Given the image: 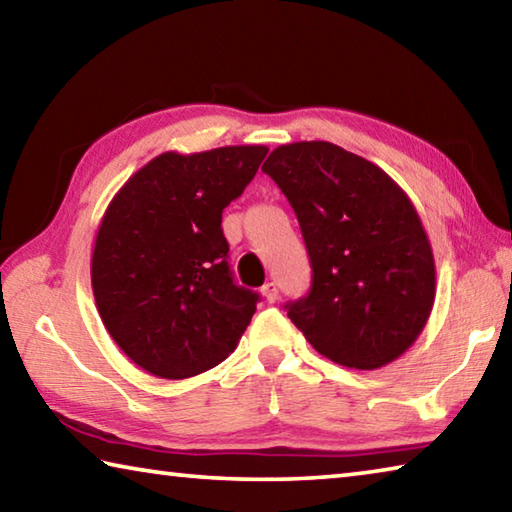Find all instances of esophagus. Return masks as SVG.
I'll use <instances>...</instances> for the list:
<instances>
[{
    "label": "esophagus",
    "instance_id": "34e87169",
    "mask_svg": "<svg viewBox=\"0 0 512 512\" xmlns=\"http://www.w3.org/2000/svg\"><path fill=\"white\" fill-rule=\"evenodd\" d=\"M262 296L266 298V302H275L280 298V291H277V284L275 282H266L262 287Z\"/></svg>",
    "mask_w": 512,
    "mask_h": 512
}]
</instances>
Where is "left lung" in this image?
<instances>
[{"mask_svg": "<svg viewBox=\"0 0 512 512\" xmlns=\"http://www.w3.org/2000/svg\"><path fill=\"white\" fill-rule=\"evenodd\" d=\"M298 216L311 289L287 311L314 350L377 370L411 348L436 298L427 232L404 189L332 142L277 146L262 167Z\"/></svg>", "mask_w": 512, "mask_h": 512, "instance_id": "1", "label": "left lung"}]
</instances>
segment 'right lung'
Wrapping results in <instances>:
<instances>
[{"mask_svg":"<svg viewBox=\"0 0 512 512\" xmlns=\"http://www.w3.org/2000/svg\"><path fill=\"white\" fill-rule=\"evenodd\" d=\"M266 153L259 144L167 151L135 171L103 214L94 300L112 341L151 375H201L246 332L259 296L232 280L221 214Z\"/></svg>","mask_w":512,"mask_h":512,"instance_id":"1","label":"right lung"}]
</instances>
